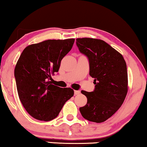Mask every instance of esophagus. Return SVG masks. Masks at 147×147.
<instances>
[{
    "label": "esophagus",
    "mask_w": 147,
    "mask_h": 147,
    "mask_svg": "<svg viewBox=\"0 0 147 147\" xmlns=\"http://www.w3.org/2000/svg\"><path fill=\"white\" fill-rule=\"evenodd\" d=\"M74 92H75V95H79L80 94V91L79 90H75L74 91Z\"/></svg>",
    "instance_id": "1"
}]
</instances>
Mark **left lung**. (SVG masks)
<instances>
[{"mask_svg": "<svg viewBox=\"0 0 147 147\" xmlns=\"http://www.w3.org/2000/svg\"><path fill=\"white\" fill-rule=\"evenodd\" d=\"M80 53L87 57L90 75L94 78L93 92L82 90L87 104L79 108L85 119L102 123L110 118L123 104L127 92L125 61L118 51L100 39L77 38Z\"/></svg>", "mask_w": 147, "mask_h": 147, "instance_id": "left-lung-1", "label": "left lung"}]
</instances>
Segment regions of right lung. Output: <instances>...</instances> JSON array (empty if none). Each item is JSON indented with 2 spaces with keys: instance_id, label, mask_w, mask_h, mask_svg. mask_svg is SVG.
<instances>
[{
  "instance_id": "obj_1",
  "label": "right lung",
  "mask_w": 147,
  "mask_h": 147,
  "mask_svg": "<svg viewBox=\"0 0 147 147\" xmlns=\"http://www.w3.org/2000/svg\"><path fill=\"white\" fill-rule=\"evenodd\" d=\"M75 38L47 40L28 46L15 68L18 96L32 117L49 121L55 117L72 97L71 88L52 85L51 75L58 72L62 58L71 50Z\"/></svg>"
}]
</instances>
